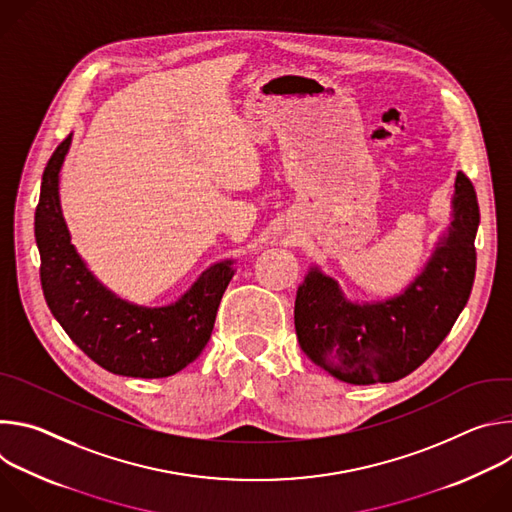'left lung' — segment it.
I'll return each mask as SVG.
<instances>
[{
	"label": "left lung",
	"mask_w": 512,
	"mask_h": 512,
	"mask_svg": "<svg viewBox=\"0 0 512 512\" xmlns=\"http://www.w3.org/2000/svg\"><path fill=\"white\" fill-rule=\"evenodd\" d=\"M478 225L476 190L458 172L450 227L401 294L354 302L332 275L312 265L294 308L302 350L350 385L393 383L413 373L442 344L470 298Z\"/></svg>",
	"instance_id": "obj_1"
}]
</instances>
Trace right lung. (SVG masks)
I'll list each match as a JSON object with an SVG mask.
<instances>
[{
    "instance_id": "1",
    "label": "right lung",
    "mask_w": 512,
    "mask_h": 512,
    "mask_svg": "<svg viewBox=\"0 0 512 512\" xmlns=\"http://www.w3.org/2000/svg\"><path fill=\"white\" fill-rule=\"evenodd\" d=\"M70 143L72 135L46 164L34 218L46 304L70 340L105 371L137 379L176 375L210 340L218 304L237 271V261L210 265L176 302L160 308L117 298L70 243L60 206V170Z\"/></svg>"
}]
</instances>
